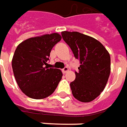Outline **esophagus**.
Returning a JSON list of instances; mask_svg holds the SVG:
<instances>
[{"instance_id": "esophagus-1", "label": "esophagus", "mask_w": 127, "mask_h": 127, "mask_svg": "<svg viewBox=\"0 0 127 127\" xmlns=\"http://www.w3.org/2000/svg\"><path fill=\"white\" fill-rule=\"evenodd\" d=\"M68 67H65V68H64L62 69V72H63V73H65L66 72H68Z\"/></svg>"}]
</instances>
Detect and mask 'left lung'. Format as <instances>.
Returning a JSON list of instances; mask_svg holds the SVG:
<instances>
[{
	"label": "left lung",
	"instance_id": "left-lung-1",
	"mask_svg": "<svg viewBox=\"0 0 127 127\" xmlns=\"http://www.w3.org/2000/svg\"><path fill=\"white\" fill-rule=\"evenodd\" d=\"M63 39L80 61L75 80L70 83L74 97L81 102L92 101L102 92L111 71V59L104 46L79 32H62Z\"/></svg>",
	"mask_w": 127,
	"mask_h": 127
}]
</instances>
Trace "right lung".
<instances>
[{
  "label": "right lung",
  "instance_id": "obj_1",
  "mask_svg": "<svg viewBox=\"0 0 127 127\" xmlns=\"http://www.w3.org/2000/svg\"><path fill=\"white\" fill-rule=\"evenodd\" d=\"M58 33L31 37L20 43L12 59L13 74L27 96L42 99L53 94L62 77V71L48 67L50 53L61 40Z\"/></svg>",
  "mask_w": 127,
  "mask_h": 127
}]
</instances>
